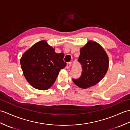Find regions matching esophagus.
I'll return each instance as SVG.
<instances>
[{
  "label": "esophagus",
  "mask_w": 130,
  "mask_h": 130,
  "mask_svg": "<svg viewBox=\"0 0 130 130\" xmlns=\"http://www.w3.org/2000/svg\"><path fill=\"white\" fill-rule=\"evenodd\" d=\"M71 63L70 62H68V64H67V65H66V68H67L68 69H69V68H70V66H71Z\"/></svg>",
  "instance_id": "obj_1"
}]
</instances>
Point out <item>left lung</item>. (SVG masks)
<instances>
[{
  "label": "left lung",
  "mask_w": 130,
  "mask_h": 130,
  "mask_svg": "<svg viewBox=\"0 0 130 130\" xmlns=\"http://www.w3.org/2000/svg\"><path fill=\"white\" fill-rule=\"evenodd\" d=\"M78 59L82 65V74L80 78L72 79L80 88L86 89L95 85L105 76L108 68V57L100 45L89 41L81 48Z\"/></svg>",
  "instance_id": "8db88e82"
}]
</instances>
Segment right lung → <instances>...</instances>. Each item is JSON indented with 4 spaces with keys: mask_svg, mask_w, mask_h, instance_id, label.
Returning a JSON list of instances; mask_svg holds the SVG:
<instances>
[{
    "mask_svg": "<svg viewBox=\"0 0 130 130\" xmlns=\"http://www.w3.org/2000/svg\"><path fill=\"white\" fill-rule=\"evenodd\" d=\"M64 54H57L55 49L41 40L24 53L20 65L25 79L34 88L46 90L55 83L60 70L66 66Z\"/></svg>",
    "mask_w": 130,
    "mask_h": 130,
    "instance_id": "1",
    "label": "right lung"
}]
</instances>
